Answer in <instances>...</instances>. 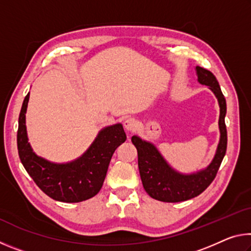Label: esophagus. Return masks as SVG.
<instances>
[{
    "mask_svg": "<svg viewBox=\"0 0 251 251\" xmlns=\"http://www.w3.org/2000/svg\"><path fill=\"white\" fill-rule=\"evenodd\" d=\"M123 124H124V128L126 129V131H128V133L134 131L136 129V127H137V122H136L134 118H127Z\"/></svg>",
    "mask_w": 251,
    "mask_h": 251,
    "instance_id": "esophagus-1",
    "label": "esophagus"
}]
</instances>
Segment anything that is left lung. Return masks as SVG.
<instances>
[{
	"instance_id": "8db88e82",
	"label": "left lung",
	"mask_w": 251,
	"mask_h": 251,
	"mask_svg": "<svg viewBox=\"0 0 251 251\" xmlns=\"http://www.w3.org/2000/svg\"><path fill=\"white\" fill-rule=\"evenodd\" d=\"M198 82L206 85L218 100L220 138L216 154L205 169L193 174H182L174 169L154 144L133 136L131 142L138 152V168L146 193L151 198L165 202H179L197 197L215 179L227 150V129L225 125L227 106L215 75L206 69L196 66Z\"/></svg>"
}]
</instances>
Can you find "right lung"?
Masks as SVG:
<instances>
[{"label":"right lung","mask_w":251,"mask_h":251,"mask_svg":"<svg viewBox=\"0 0 251 251\" xmlns=\"http://www.w3.org/2000/svg\"><path fill=\"white\" fill-rule=\"evenodd\" d=\"M29 93L25 96L19 116L18 150L20 159L35 184L54 201L79 202L94 197L103 186L110 158L126 141L123 125L101 128L84 154L70 163H53L36 155L28 143L25 114Z\"/></svg>","instance_id":"1"}]
</instances>
